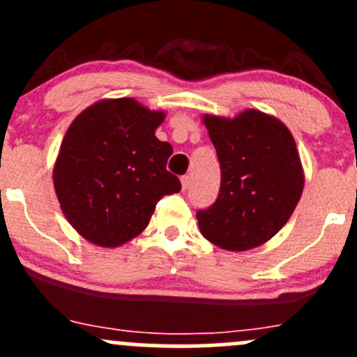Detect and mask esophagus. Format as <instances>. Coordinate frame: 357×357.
<instances>
[{"label": "esophagus", "instance_id": "34e87169", "mask_svg": "<svg viewBox=\"0 0 357 357\" xmlns=\"http://www.w3.org/2000/svg\"><path fill=\"white\" fill-rule=\"evenodd\" d=\"M190 185H191V178L190 176H183L181 178V186H183V190H188L190 188Z\"/></svg>", "mask_w": 357, "mask_h": 357}]
</instances>
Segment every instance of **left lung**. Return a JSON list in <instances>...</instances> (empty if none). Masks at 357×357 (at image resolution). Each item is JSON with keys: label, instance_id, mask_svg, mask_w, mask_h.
Instances as JSON below:
<instances>
[{"label": "left lung", "instance_id": "1", "mask_svg": "<svg viewBox=\"0 0 357 357\" xmlns=\"http://www.w3.org/2000/svg\"><path fill=\"white\" fill-rule=\"evenodd\" d=\"M220 162L215 204L197 213L205 239L246 251L272 239L294 212L305 186L292 133L275 116L246 109L234 118H202Z\"/></svg>", "mask_w": 357, "mask_h": 357}]
</instances>
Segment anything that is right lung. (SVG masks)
<instances>
[{
  "mask_svg": "<svg viewBox=\"0 0 357 357\" xmlns=\"http://www.w3.org/2000/svg\"><path fill=\"white\" fill-rule=\"evenodd\" d=\"M166 118L131 97L102 99L71 121L52 169L56 197L89 243L118 248L149 226L157 202L181 183L166 169L171 144L155 130Z\"/></svg>",
  "mask_w": 357,
  "mask_h": 357,
  "instance_id": "right-lung-1",
  "label": "right lung"
}]
</instances>
